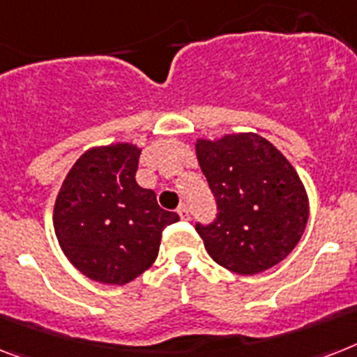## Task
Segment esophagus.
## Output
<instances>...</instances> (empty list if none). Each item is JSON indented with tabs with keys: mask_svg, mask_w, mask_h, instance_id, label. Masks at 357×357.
Segmentation results:
<instances>
[{
	"mask_svg": "<svg viewBox=\"0 0 357 357\" xmlns=\"http://www.w3.org/2000/svg\"><path fill=\"white\" fill-rule=\"evenodd\" d=\"M178 214L181 220H188L190 218V214H188V208L187 207H179L178 208Z\"/></svg>",
	"mask_w": 357,
	"mask_h": 357,
	"instance_id": "1",
	"label": "esophagus"
}]
</instances>
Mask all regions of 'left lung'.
I'll return each mask as SVG.
<instances>
[{
	"label": "left lung",
	"mask_w": 357,
	"mask_h": 357,
	"mask_svg": "<svg viewBox=\"0 0 357 357\" xmlns=\"http://www.w3.org/2000/svg\"><path fill=\"white\" fill-rule=\"evenodd\" d=\"M194 146L218 205L214 224L196 225L211 259L238 275L277 266L299 244L310 216L294 165L253 132L196 139Z\"/></svg>",
	"instance_id": "left-lung-1"
}]
</instances>
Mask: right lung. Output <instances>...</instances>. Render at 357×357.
Here are the masks:
<instances>
[{"instance_id": "add662e5", "label": "right lung", "mask_w": 357, "mask_h": 357, "mask_svg": "<svg viewBox=\"0 0 357 357\" xmlns=\"http://www.w3.org/2000/svg\"><path fill=\"white\" fill-rule=\"evenodd\" d=\"M141 149L93 146L77 159L58 190L54 234L63 255L95 282L123 286L155 262L161 233L178 222L155 192L135 181Z\"/></svg>"}]
</instances>
